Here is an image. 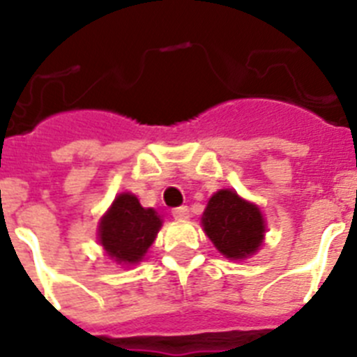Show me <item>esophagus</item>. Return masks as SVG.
<instances>
[{
    "mask_svg": "<svg viewBox=\"0 0 357 357\" xmlns=\"http://www.w3.org/2000/svg\"><path fill=\"white\" fill-rule=\"evenodd\" d=\"M173 218L175 220H188L189 218V209L185 206H181V207H175V209L172 211Z\"/></svg>",
    "mask_w": 357,
    "mask_h": 357,
    "instance_id": "esophagus-1",
    "label": "esophagus"
}]
</instances>
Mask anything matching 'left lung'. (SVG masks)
I'll return each instance as SVG.
<instances>
[{"mask_svg": "<svg viewBox=\"0 0 357 357\" xmlns=\"http://www.w3.org/2000/svg\"><path fill=\"white\" fill-rule=\"evenodd\" d=\"M202 227L227 259H247L255 254L266 229L259 207L230 189H220L211 197L202 216Z\"/></svg>", "mask_w": 357, "mask_h": 357, "instance_id": "left-lung-1", "label": "left lung"}]
</instances>
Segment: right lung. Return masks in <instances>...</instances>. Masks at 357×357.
<instances>
[{
  "label": "right lung",
  "instance_id": "1",
  "mask_svg": "<svg viewBox=\"0 0 357 357\" xmlns=\"http://www.w3.org/2000/svg\"><path fill=\"white\" fill-rule=\"evenodd\" d=\"M160 227L155 211L144 209L135 195L121 193L100 220L98 239L110 259L128 266L143 259Z\"/></svg>",
  "mask_w": 357,
  "mask_h": 357
}]
</instances>
